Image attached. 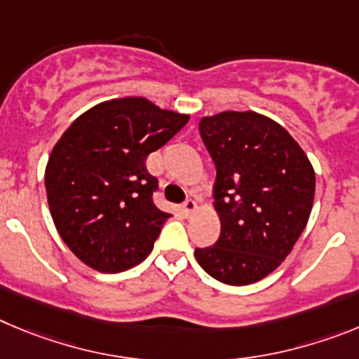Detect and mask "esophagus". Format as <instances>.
Masks as SVG:
<instances>
[{"label":"esophagus","mask_w":359,"mask_h":359,"mask_svg":"<svg viewBox=\"0 0 359 359\" xmlns=\"http://www.w3.org/2000/svg\"><path fill=\"white\" fill-rule=\"evenodd\" d=\"M196 209V202L193 198H187V200H184V203H182V211L186 212V215H191L193 211H195Z\"/></svg>","instance_id":"esophagus-1"}]
</instances>
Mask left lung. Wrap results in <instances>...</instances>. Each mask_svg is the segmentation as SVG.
<instances>
[{
	"label": "left lung",
	"mask_w": 359,
	"mask_h": 359,
	"mask_svg": "<svg viewBox=\"0 0 359 359\" xmlns=\"http://www.w3.org/2000/svg\"><path fill=\"white\" fill-rule=\"evenodd\" d=\"M198 130L216 166L222 232L195 257L219 283H256L286 259L308 224L313 166L288 132L257 112H219L200 119Z\"/></svg>",
	"instance_id": "left-lung-1"
}]
</instances>
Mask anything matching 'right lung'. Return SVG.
Returning a JSON list of instances; mask_svg holds the SVG:
<instances>
[{
    "mask_svg": "<svg viewBox=\"0 0 359 359\" xmlns=\"http://www.w3.org/2000/svg\"><path fill=\"white\" fill-rule=\"evenodd\" d=\"M147 98H118L83 112L48 159L46 195L64 243L87 266L118 273L140 264L170 215L154 203L148 154L187 123Z\"/></svg>",
    "mask_w": 359,
    "mask_h": 359,
    "instance_id": "1",
    "label": "right lung"
}]
</instances>
